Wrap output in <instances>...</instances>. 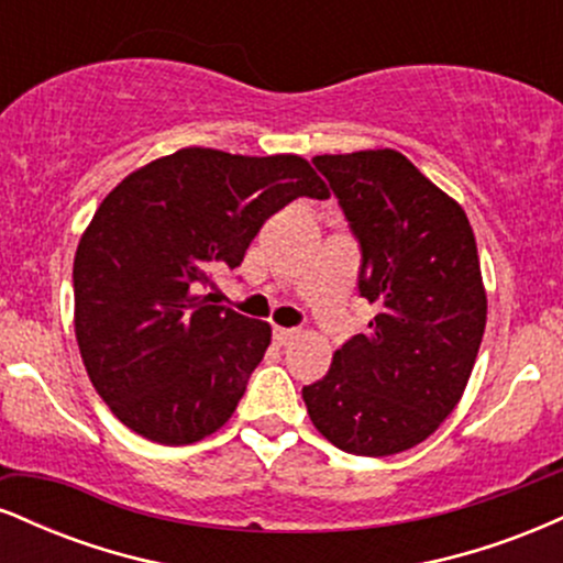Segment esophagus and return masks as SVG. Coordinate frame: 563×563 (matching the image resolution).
<instances>
[{"mask_svg":"<svg viewBox=\"0 0 563 563\" xmlns=\"http://www.w3.org/2000/svg\"><path fill=\"white\" fill-rule=\"evenodd\" d=\"M296 335H299V331H296V328H275V341L280 346L290 344V341H294Z\"/></svg>","mask_w":563,"mask_h":563,"instance_id":"esophagus-1","label":"esophagus"}]
</instances>
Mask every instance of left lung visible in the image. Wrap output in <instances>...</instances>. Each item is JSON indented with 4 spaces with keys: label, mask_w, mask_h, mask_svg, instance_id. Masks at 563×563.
Masks as SVG:
<instances>
[{
    "label": "left lung",
    "mask_w": 563,
    "mask_h": 563,
    "mask_svg": "<svg viewBox=\"0 0 563 563\" xmlns=\"http://www.w3.org/2000/svg\"><path fill=\"white\" fill-rule=\"evenodd\" d=\"M312 164L339 198L363 251L367 333L335 349L301 397L314 429L352 455L416 448L455 410L487 322L476 238L466 211L391 147Z\"/></svg>",
    "instance_id": "8db88e82"
}]
</instances>
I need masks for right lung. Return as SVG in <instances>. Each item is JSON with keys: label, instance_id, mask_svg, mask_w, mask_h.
Wrapping results in <instances>:
<instances>
[{"label": "right lung", "instance_id": "right-lung-1", "mask_svg": "<svg viewBox=\"0 0 563 563\" xmlns=\"http://www.w3.org/2000/svg\"><path fill=\"white\" fill-rule=\"evenodd\" d=\"M328 198L301 156L183 147L108 192L74 260V328L89 380L121 423L192 444L230 421L273 328L206 288L275 211Z\"/></svg>", "mask_w": 563, "mask_h": 563}]
</instances>
